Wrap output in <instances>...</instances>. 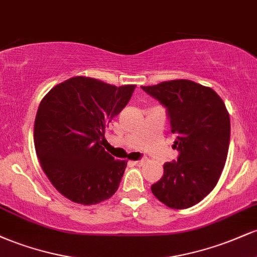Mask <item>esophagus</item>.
<instances>
[{
	"instance_id": "obj_1",
	"label": "esophagus",
	"mask_w": 257,
	"mask_h": 257,
	"mask_svg": "<svg viewBox=\"0 0 257 257\" xmlns=\"http://www.w3.org/2000/svg\"><path fill=\"white\" fill-rule=\"evenodd\" d=\"M145 162H146V159L143 158V159H140V161H135L134 164H137V166H143V164L145 163Z\"/></svg>"
}]
</instances>
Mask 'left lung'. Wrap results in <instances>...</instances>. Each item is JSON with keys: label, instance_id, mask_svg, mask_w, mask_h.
<instances>
[{"label": "left lung", "instance_id": "left-lung-1", "mask_svg": "<svg viewBox=\"0 0 257 257\" xmlns=\"http://www.w3.org/2000/svg\"><path fill=\"white\" fill-rule=\"evenodd\" d=\"M167 107L178 161L164 163L152 193L173 209L193 206L208 196L225 167L231 122L225 102L209 87L174 79L141 87Z\"/></svg>", "mask_w": 257, "mask_h": 257}]
</instances>
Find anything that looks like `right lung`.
<instances>
[{"label": "right lung", "instance_id": "right-lung-1", "mask_svg": "<svg viewBox=\"0 0 257 257\" xmlns=\"http://www.w3.org/2000/svg\"><path fill=\"white\" fill-rule=\"evenodd\" d=\"M134 89V84L116 87L76 76L42 99L35 118V149L47 178L67 199L98 204L117 191L126 162L106 152L101 139Z\"/></svg>", "mask_w": 257, "mask_h": 257}]
</instances>
